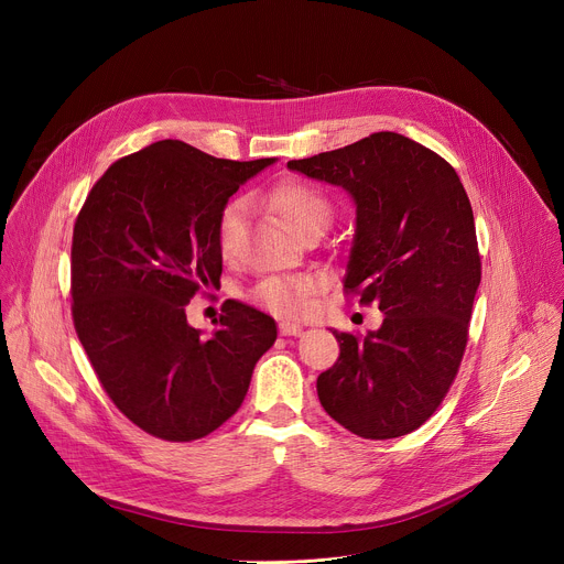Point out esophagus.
I'll return each instance as SVG.
<instances>
[{"instance_id":"obj_1","label":"esophagus","mask_w":564,"mask_h":564,"mask_svg":"<svg viewBox=\"0 0 564 564\" xmlns=\"http://www.w3.org/2000/svg\"><path fill=\"white\" fill-rule=\"evenodd\" d=\"M279 333H281L283 337H299V335H303V326L290 324V321H281V324H279Z\"/></svg>"}]
</instances>
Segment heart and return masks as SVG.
I'll list each match as a JSON object with an SVG mask.
<instances>
[{"label":"heart","instance_id":"heart-1","mask_svg":"<svg viewBox=\"0 0 564 564\" xmlns=\"http://www.w3.org/2000/svg\"><path fill=\"white\" fill-rule=\"evenodd\" d=\"M270 205L283 218V223L292 231H301L307 225H326L333 205L330 198L321 192L316 185L301 181V178H283L274 183L268 192ZM243 218V203L231 200L227 203L216 220V243L223 257H229L234 250L236 231ZM318 283L312 276L296 274V276H270L259 283L254 290V303L265 307L279 316H299L307 310L312 294L316 292Z\"/></svg>","mask_w":564,"mask_h":564}]
</instances>
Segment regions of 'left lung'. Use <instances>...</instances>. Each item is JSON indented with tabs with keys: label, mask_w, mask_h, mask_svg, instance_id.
<instances>
[{
	"label": "left lung",
	"mask_w": 564,
	"mask_h": 564,
	"mask_svg": "<svg viewBox=\"0 0 564 564\" xmlns=\"http://www.w3.org/2000/svg\"><path fill=\"white\" fill-rule=\"evenodd\" d=\"M288 167L352 196L344 290L386 314L366 337L333 330L341 352L316 379L321 406L366 440L413 433L459 370L481 279L464 185L442 155L392 131Z\"/></svg>",
	"instance_id": "left-lung-1"
}]
</instances>
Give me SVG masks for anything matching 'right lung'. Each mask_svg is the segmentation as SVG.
Wrapping results in <instances>:
<instances>
[{
	"label": "right lung",
	"instance_id": "add662e5",
	"mask_svg": "<svg viewBox=\"0 0 564 564\" xmlns=\"http://www.w3.org/2000/svg\"><path fill=\"white\" fill-rule=\"evenodd\" d=\"M274 163L214 158L183 140L124 155L89 192L73 227L70 296L79 344L127 420L167 442L209 435L243 404L274 318L223 305L212 337L187 324L216 288V220L236 189Z\"/></svg>",
	"mask_w": 564,
	"mask_h": 564
}]
</instances>
